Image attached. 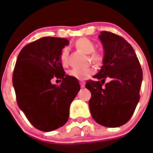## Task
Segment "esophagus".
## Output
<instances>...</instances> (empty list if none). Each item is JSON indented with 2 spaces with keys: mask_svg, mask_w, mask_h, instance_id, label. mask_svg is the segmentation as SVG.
<instances>
[{
  "mask_svg": "<svg viewBox=\"0 0 153 153\" xmlns=\"http://www.w3.org/2000/svg\"><path fill=\"white\" fill-rule=\"evenodd\" d=\"M79 83H80V86H81V87H82V88H83V87H84V86H85V83H84V82H83V81H80V82H79Z\"/></svg>",
  "mask_w": 153,
  "mask_h": 153,
  "instance_id": "obj_1",
  "label": "esophagus"
}]
</instances>
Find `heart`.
Wrapping results in <instances>:
<instances>
[{"mask_svg":"<svg viewBox=\"0 0 153 153\" xmlns=\"http://www.w3.org/2000/svg\"><path fill=\"white\" fill-rule=\"evenodd\" d=\"M76 47L78 49L83 51L86 54H90V59L93 63L97 65L102 63L103 60V56L100 53L94 52L96 49V45L92 40L88 38H80L76 41ZM68 54L69 51L67 47L63 48L60 54V60L63 66H67L68 63ZM93 73V69L92 67H88L84 70H78V69H72L68 71V75L74 76L78 79H85L89 77Z\"/></svg>","mask_w":153,"mask_h":153,"instance_id":"heart-1","label":"heart"}]
</instances>
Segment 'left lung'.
<instances>
[{
    "label": "left lung",
    "instance_id": "1",
    "mask_svg": "<svg viewBox=\"0 0 153 153\" xmlns=\"http://www.w3.org/2000/svg\"><path fill=\"white\" fill-rule=\"evenodd\" d=\"M99 38L104 50L102 66L86 88L91 93L89 107L93 120L115 128L126 123L139 100L143 71L132 46L122 36L102 31ZM106 79L110 81L104 86Z\"/></svg>",
    "mask_w": 153,
    "mask_h": 153
}]
</instances>
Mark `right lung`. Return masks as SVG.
Wrapping results in <instances>:
<instances>
[{
	"mask_svg": "<svg viewBox=\"0 0 153 153\" xmlns=\"http://www.w3.org/2000/svg\"><path fill=\"white\" fill-rule=\"evenodd\" d=\"M69 40L46 36L21 51L13 74L17 105L39 130L51 132L63 126L69 119L70 104L80 90L78 79L66 75L60 54ZM53 77L62 79L52 85Z\"/></svg>",
	"mask_w": 153,
	"mask_h": 153,
	"instance_id": "add662e5",
	"label": "right lung"
}]
</instances>
